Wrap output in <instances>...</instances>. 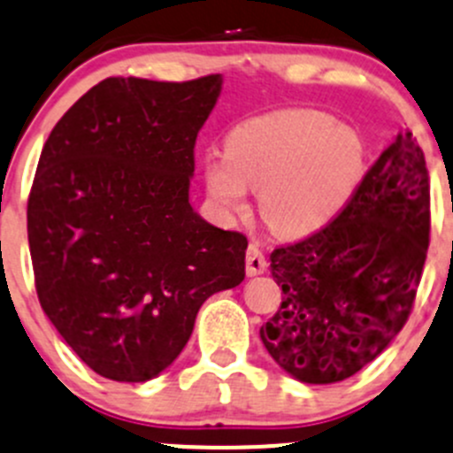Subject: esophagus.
I'll use <instances>...</instances> for the list:
<instances>
[{
  "label": "esophagus",
  "mask_w": 453,
  "mask_h": 453,
  "mask_svg": "<svg viewBox=\"0 0 453 453\" xmlns=\"http://www.w3.org/2000/svg\"><path fill=\"white\" fill-rule=\"evenodd\" d=\"M267 270V261H265V254L258 245H250L248 254H245V272L248 276H258Z\"/></svg>",
  "instance_id": "esophagus-1"
}]
</instances>
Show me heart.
<instances>
[{
    "mask_svg": "<svg viewBox=\"0 0 453 453\" xmlns=\"http://www.w3.org/2000/svg\"><path fill=\"white\" fill-rule=\"evenodd\" d=\"M201 177L227 217L248 210V188L261 192V214L283 239H307L332 226L365 177L357 130L311 108L272 110L227 133L226 155H208Z\"/></svg>",
    "mask_w": 453,
    "mask_h": 453,
    "instance_id": "1",
    "label": "heart"
}]
</instances>
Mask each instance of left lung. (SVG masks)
Segmentation results:
<instances>
[{
	"instance_id": "obj_1",
	"label": "left lung",
	"mask_w": 453,
	"mask_h": 453,
	"mask_svg": "<svg viewBox=\"0 0 453 453\" xmlns=\"http://www.w3.org/2000/svg\"><path fill=\"white\" fill-rule=\"evenodd\" d=\"M429 227V173L405 130L332 226L272 252V276L285 296L261 327L270 357L311 385L370 365L410 319Z\"/></svg>"
}]
</instances>
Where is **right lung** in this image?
<instances>
[{
    "instance_id": "1",
    "label": "right lung",
    "mask_w": 453,
    "mask_h": 453,
    "mask_svg": "<svg viewBox=\"0 0 453 453\" xmlns=\"http://www.w3.org/2000/svg\"><path fill=\"white\" fill-rule=\"evenodd\" d=\"M221 74L108 77L57 121L28 196L43 311L90 370L143 383L186 348L199 307L245 279L248 239L192 210Z\"/></svg>"
}]
</instances>
